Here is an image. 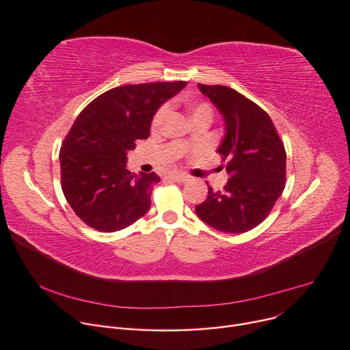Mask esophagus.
<instances>
[{"mask_svg":"<svg viewBox=\"0 0 350 350\" xmlns=\"http://www.w3.org/2000/svg\"><path fill=\"white\" fill-rule=\"evenodd\" d=\"M170 178L172 180H175V182H187L188 180V176L187 175H182V174H172Z\"/></svg>","mask_w":350,"mask_h":350,"instance_id":"esophagus-1","label":"esophagus"}]
</instances>
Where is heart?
I'll return each mask as SVG.
<instances>
[{
  "label": "heart",
  "mask_w": 350,
  "mask_h": 350,
  "mask_svg": "<svg viewBox=\"0 0 350 350\" xmlns=\"http://www.w3.org/2000/svg\"><path fill=\"white\" fill-rule=\"evenodd\" d=\"M188 109H189V114H191L192 120H196V118L203 117V116L212 117V109L206 105V103L193 101V103H191ZM167 114H168V107H167V106H162V107L155 113V116H154V118H152V127H154V129H158V127L162 124V122H163V120L167 118Z\"/></svg>",
  "instance_id": "heart-1"
}]
</instances>
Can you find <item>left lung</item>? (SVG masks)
Here are the masks:
<instances>
[{"label": "left lung", "mask_w": 350, "mask_h": 350, "mask_svg": "<svg viewBox=\"0 0 350 350\" xmlns=\"http://www.w3.org/2000/svg\"><path fill=\"white\" fill-rule=\"evenodd\" d=\"M198 86L223 116L224 137L217 152L230 179L221 192L209 187L195 212L219 232H249L269 216L284 191V144L270 116L254 101L226 86Z\"/></svg>", "instance_id": "obj_1"}]
</instances>
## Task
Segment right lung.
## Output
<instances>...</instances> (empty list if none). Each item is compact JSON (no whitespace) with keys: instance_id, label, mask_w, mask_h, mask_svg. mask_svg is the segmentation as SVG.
Listing matches in <instances>:
<instances>
[{"instance_id":"obj_1","label":"right lung","mask_w":350,"mask_h":350,"mask_svg":"<svg viewBox=\"0 0 350 350\" xmlns=\"http://www.w3.org/2000/svg\"><path fill=\"white\" fill-rule=\"evenodd\" d=\"M187 81L118 86L100 94L75 120L59 152L62 191L90 228L113 233L146 215L155 172L131 174L127 151L147 139L157 110Z\"/></svg>"}]
</instances>
